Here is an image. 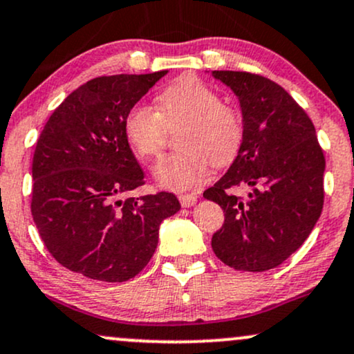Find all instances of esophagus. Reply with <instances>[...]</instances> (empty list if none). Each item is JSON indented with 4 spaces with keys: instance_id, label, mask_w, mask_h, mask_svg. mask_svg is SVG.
<instances>
[{
    "instance_id": "obj_1",
    "label": "esophagus",
    "mask_w": 354,
    "mask_h": 354,
    "mask_svg": "<svg viewBox=\"0 0 354 354\" xmlns=\"http://www.w3.org/2000/svg\"><path fill=\"white\" fill-rule=\"evenodd\" d=\"M180 203L183 207H191V205H194L198 203V196L196 194H181L180 196Z\"/></svg>"
}]
</instances>
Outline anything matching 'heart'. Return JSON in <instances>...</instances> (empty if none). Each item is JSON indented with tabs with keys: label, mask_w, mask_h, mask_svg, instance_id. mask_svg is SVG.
I'll return each instance as SVG.
<instances>
[{
	"label": "heart",
	"mask_w": 354,
	"mask_h": 354,
	"mask_svg": "<svg viewBox=\"0 0 354 354\" xmlns=\"http://www.w3.org/2000/svg\"><path fill=\"white\" fill-rule=\"evenodd\" d=\"M158 111L136 104L124 120L129 144L142 158L158 156L168 129L185 124L178 144L183 150L163 156L153 168L162 187L186 191L207 180L214 162L225 165L243 142V119L235 107L223 104L216 89L196 77H183L156 97Z\"/></svg>",
	"instance_id": "1"
}]
</instances>
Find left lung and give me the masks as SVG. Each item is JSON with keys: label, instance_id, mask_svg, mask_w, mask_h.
<instances>
[{"label": "left lung", "instance_id": "1", "mask_svg": "<svg viewBox=\"0 0 354 354\" xmlns=\"http://www.w3.org/2000/svg\"><path fill=\"white\" fill-rule=\"evenodd\" d=\"M240 101L243 142L229 171L204 191L223 209L212 250L227 266L261 272L301 247L324 207L325 156L315 127L292 96L259 75L212 71ZM240 187L247 196L232 190Z\"/></svg>", "mask_w": 354, "mask_h": 354}]
</instances>
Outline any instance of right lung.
<instances>
[{"label":"right lung","mask_w":354,"mask_h":354,"mask_svg":"<svg viewBox=\"0 0 354 354\" xmlns=\"http://www.w3.org/2000/svg\"><path fill=\"white\" fill-rule=\"evenodd\" d=\"M167 73L89 80L40 132L30 212L66 270L106 283L132 279L153 257L160 223L181 209L165 191L120 199L145 183L125 137V115Z\"/></svg>","instance_id":"1"}]
</instances>
